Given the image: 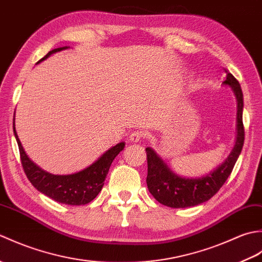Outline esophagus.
I'll list each match as a JSON object with an SVG mask.
<instances>
[{
  "label": "esophagus",
  "mask_w": 262,
  "mask_h": 262,
  "mask_svg": "<svg viewBox=\"0 0 262 262\" xmlns=\"http://www.w3.org/2000/svg\"><path fill=\"white\" fill-rule=\"evenodd\" d=\"M142 137H143V133L142 132H138V130L132 132L130 135H129V141L133 142V143H137V142L141 141Z\"/></svg>",
  "instance_id": "obj_1"
}]
</instances>
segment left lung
<instances>
[{"instance_id": "1", "label": "left lung", "mask_w": 262, "mask_h": 262, "mask_svg": "<svg viewBox=\"0 0 262 262\" xmlns=\"http://www.w3.org/2000/svg\"><path fill=\"white\" fill-rule=\"evenodd\" d=\"M224 85L231 88L237 102L236 113V137L231 153L219 166L204 176L191 178L181 177L174 173L165 161L154 151L146 147L147 178L146 183L149 192L160 204L171 208L193 207L207 202L224 185L234 168V164L241 154L244 143L243 93L240 83L231 73H226Z\"/></svg>"}]
</instances>
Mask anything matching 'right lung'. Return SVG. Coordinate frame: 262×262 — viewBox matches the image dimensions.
<instances>
[{
    "instance_id": "right-lung-1",
    "label": "right lung",
    "mask_w": 262,
    "mask_h": 262,
    "mask_svg": "<svg viewBox=\"0 0 262 262\" xmlns=\"http://www.w3.org/2000/svg\"><path fill=\"white\" fill-rule=\"evenodd\" d=\"M68 48L70 47L65 46L53 49L45 57H42L39 60L37 64L47 59L51 55L60 51H65ZM13 133L19 146L22 166H24L25 173L31 182V185L38 191H40L41 193L46 194L47 197L54 199L55 202L72 206L89 204L98 196V193L101 191L104 185V179L108 174L109 168L111 163H113L114 159L125 147V142L118 143L117 145L110 147L108 151H105L91 165H89L88 168L79 172H75V173L53 174L42 170L41 168H39L28 157L19 140L18 134H16L14 121Z\"/></svg>"
}]
</instances>
